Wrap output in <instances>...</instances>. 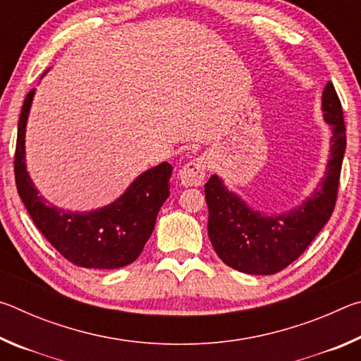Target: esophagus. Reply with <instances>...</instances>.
<instances>
[{"label": "esophagus", "instance_id": "esophagus-1", "mask_svg": "<svg viewBox=\"0 0 361 361\" xmlns=\"http://www.w3.org/2000/svg\"><path fill=\"white\" fill-rule=\"evenodd\" d=\"M207 157L199 156L183 166L178 173V180L183 186H200L205 180L207 173Z\"/></svg>", "mask_w": 361, "mask_h": 361}]
</instances>
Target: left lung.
<instances>
[{
  "label": "left lung",
  "mask_w": 361,
  "mask_h": 361,
  "mask_svg": "<svg viewBox=\"0 0 361 361\" xmlns=\"http://www.w3.org/2000/svg\"><path fill=\"white\" fill-rule=\"evenodd\" d=\"M323 118L331 126V154L325 178L310 197L277 216L262 215L226 189L216 175L205 183L209 205V237L224 264L245 274L271 276L283 271L304 253L328 223L338 199L342 159L345 152V124L333 82L322 95Z\"/></svg>",
  "instance_id": "left-lung-1"
}]
</instances>
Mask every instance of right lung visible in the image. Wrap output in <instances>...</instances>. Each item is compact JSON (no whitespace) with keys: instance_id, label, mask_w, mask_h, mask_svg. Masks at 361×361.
<instances>
[{"instance_id":"add662e5","label":"right lung","mask_w":361,"mask_h":361,"mask_svg":"<svg viewBox=\"0 0 361 361\" xmlns=\"http://www.w3.org/2000/svg\"><path fill=\"white\" fill-rule=\"evenodd\" d=\"M35 95L23 102L14 156L16 186L36 228L70 262L90 269H118L135 261L154 229L159 209L170 195L172 166L146 170L118 200L92 212L57 209L39 195L25 167V127Z\"/></svg>"}]
</instances>
